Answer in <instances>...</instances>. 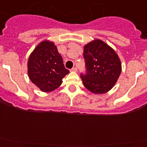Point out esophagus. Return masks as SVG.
<instances>
[{
    "instance_id": "34e87169",
    "label": "esophagus",
    "mask_w": 147,
    "mask_h": 147,
    "mask_svg": "<svg viewBox=\"0 0 147 147\" xmlns=\"http://www.w3.org/2000/svg\"><path fill=\"white\" fill-rule=\"evenodd\" d=\"M71 71H73V72H76V71H77V68H76V67H74L71 70Z\"/></svg>"
}]
</instances>
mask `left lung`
I'll list each match as a JSON object with an SVG mask.
<instances>
[{"label": "left lung", "mask_w": 147, "mask_h": 147, "mask_svg": "<svg viewBox=\"0 0 147 147\" xmlns=\"http://www.w3.org/2000/svg\"><path fill=\"white\" fill-rule=\"evenodd\" d=\"M86 74H81L84 86L94 94H104L116 84L122 71L118 55L104 41L96 39L85 45Z\"/></svg>", "instance_id": "obj_1"}]
</instances>
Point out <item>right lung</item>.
Masks as SVG:
<instances>
[{
	"instance_id": "1",
	"label": "right lung",
	"mask_w": 147,
	"mask_h": 147,
	"mask_svg": "<svg viewBox=\"0 0 147 147\" xmlns=\"http://www.w3.org/2000/svg\"><path fill=\"white\" fill-rule=\"evenodd\" d=\"M67 74L69 71L53 42L42 41L29 56L28 74L42 92H49L59 88Z\"/></svg>"
}]
</instances>
